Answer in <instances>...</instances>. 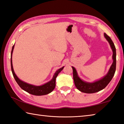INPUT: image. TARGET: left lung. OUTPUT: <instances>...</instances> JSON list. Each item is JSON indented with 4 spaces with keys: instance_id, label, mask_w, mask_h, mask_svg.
<instances>
[{
    "instance_id": "8db88e82",
    "label": "left lung",
    "mask_w": 124,
    "mask_h": 124,
    "mask_svg": "<svg viewBox=\"0 0 124 124\" xmlns=\"http://www.w3.org/2000/svg\"><path fill=\"white\" fill-rule=\"evenodd\" d=\"M104 37L109 43L111 48L113 52L112 59L113 63L110 67L106 75L99 80H96L92 82H86L81 78L78 75L76 69L71 67L73 71V79L76 87L80 92L85 93H94L99 92L107 86L113 78L116 69V49L111 38L106 33H104Z\"/></svg>"
}]
</instances>
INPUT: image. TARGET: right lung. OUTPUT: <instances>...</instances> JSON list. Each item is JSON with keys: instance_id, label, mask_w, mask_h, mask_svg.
<instances>
[{"instance_id": "add662e5", "label": "right lung", "mask_w": 124, "mask_h": 124, "mask_svg": "<svg viewBox=\"0 0 124 124\" xmlns=\"http://www.w3.org/2000/svg\"><path fill=\"white\" fill-rule=\"evenodd\" d=\"M14 47L15 44L13 45V46H12V51H11V70H12L13 76L15 78L16 81L17 82L18 85H19V87H21L22 89L24 90V91L28 92V93L31 94H32V95L37 96L46 95V94H48L51 93V92H53V90L55 89L56 86V78H57L58 74L62 70V69L64 68V67H62V68L57 69V70L55 71L53 77L51 78V80L50 81H49L48 82L46 83V84L40 85H36L28 84V83H26L23 81L20 80L19 78H18V76L16 75V74H15L14 70H13L12 56L13 49H14Z\"/></svg>"}]
</instances>
